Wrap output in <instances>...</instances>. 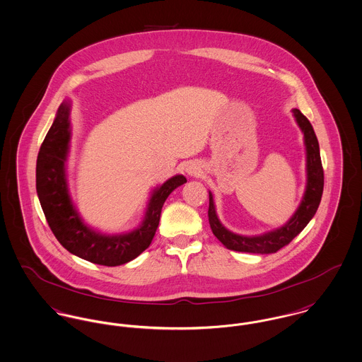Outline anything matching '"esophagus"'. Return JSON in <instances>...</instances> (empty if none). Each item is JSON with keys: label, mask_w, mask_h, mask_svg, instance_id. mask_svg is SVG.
I'll return each mask as SVG.
<instances>
[{"label": "esophagus", "mask_w": 362, "mask_h": 362, "mask_svg": "<svg viewBox=\"0 0 362 362\" xmlns=\"http://www.w3.org/2000/svg\"><path fill=\"white\" fill-rule=\"evenodd\" d=\"M201 172V168L197 163H189L186 167V173L190 176H197Z\"/></svg>", "instance_id": "obj_1"}]
</instances>
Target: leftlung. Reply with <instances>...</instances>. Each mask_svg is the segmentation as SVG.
<instances>
[{"mask_svg": "<svg viewBox=\"0 0 362 362\" xmlns=\"http://www.w3.org/2000/svg\"><path fill=\"white\" fill-rule=\"evenodd\" d=\"M293 117L299 125L306 147V189L303 198L291 216V219L279 228L259 234V235H241L230 231L223 226L218 218L214 195L209 192V209L208 218L214 235L222 243L227 250L248 252V253H274L282 247L288 245L315 215L321 202L324 190V170L320 156V144L310 121L298 109H293Z\"/></svg>", "mask_w": 362, "mask_h": 362, "instance_id": "1", "label": "left lung"}]
</instances>
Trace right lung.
<instances>
[{"instance_id": "1", "label": "right lung", "mask_w": 362, "mask_h": 362, "mask_svg": "<svg viewBox=\"0 0 362 362\" xmlns=\"http://www.w3.org/2000/svg\"><path fill=\"white\" fill-rule=\"evenodd\" d=\"M71 102H63L52 127L41 144L37 168V194L57 241L70 253L102 266H119L147 250L157 231L163 205L176 187L185 185L183 175H175L156 187L148 199L144 218L136 228L121 234H105L83 223L69 193L66 163L70 151Z\"/></svg>"}]
</instances>
